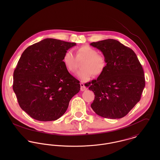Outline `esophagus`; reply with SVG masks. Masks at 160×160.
I'll return each instance as SVG.
<instances>
[{
  "label": "esophagus",
  "mask_w": 160,
  "mask_h": 160,
  "mask_svg": "<svg viewBox=\"0 0 160 160\" xmlns=\"http://www.w3.org/2000/svg\"><path fill=\"white\" fill-rule=\"evenodd\" d=\"M80 86H81V91H84L88 89V88L84 86V84L83 83H81Z\"/></svg>",
  "instance_id": "34e87169"
}]
</instances>
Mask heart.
Wrapping results in <instances>:
<instances>
[{"instance_id":"obj_1","label":"heart","mask_w":160,"mask_h":160,"mask_svg":"<svg viewBox=\"0 0 160 160\" xmlns=\"http://www.w3.org/2000/svg\"><path fill=\"white\" fill-rule=\"evenodd\" d=\"M85 60L81 65L82 69L76 75L82 81H89L92 76H97L102 74L107 67L106 58L91 46H83L77 50L76 57L71 50H68L63 55V62L69 72H74L78 67V61Z\"/></svg>"}]
</instances>
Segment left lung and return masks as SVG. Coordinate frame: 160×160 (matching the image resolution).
<instances>
[{
	"label": "left lung",
	"instance_id": "8db88e82",
	"mask_svg": "<svg viewBox=\"0 0 160 160\" xmlns=\"http://www.w3.org/2000/svg\"><path fill=\"white\" fill-rule=\"evenodd\" d=\"M106 58L107 65L97 80L89 82L95 98L91 104L103 118L125 116L140 101L145 86L143 68L135 52L119 41L108 39L92 42Z\"/></svg>",
	"mask_w": 160,
	"mask_h": 160
}]
</instances>
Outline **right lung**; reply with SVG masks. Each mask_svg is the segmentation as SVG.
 Segmentation results:
<instances>
[{
	"label": "right lung",
	"mask_w": 160,
	"mask_h": 160,
	"mask_svg": "<svg viewBox=\"0 0 160 160\" xmlns=\"http://www.w3.org/2000/svg\"><path fill=\"white\" fill-rule=\"evenodd\" d=\"M76 45L47 38L23 52L13 72V89L21 108L31 118L57 120L80 91L79 81L63 62L65 52Z\"/></svg>",
	"instance_id": "add662e5"
}]
</instances>
